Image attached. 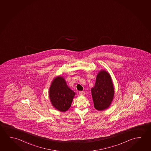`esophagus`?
I'll return each mask as SVG.
<instances>
[{
	"mask_svg": "<svg viewBox=\"0 0 151 151\" xmlns=\"http://www.w3.org/2000/svg\"><path fill=\"white\" fill-rule=\"evenodd\" d=\"M79 94L80 95H81V96H83V95H84L85 94V93L83 91H80L79 92Z\"/></svg>",
	"mask_w": 151,
	"mask_h": 151,
	"instance_id": "obj_1",
	"label": "esophagus"
}]
</instances>
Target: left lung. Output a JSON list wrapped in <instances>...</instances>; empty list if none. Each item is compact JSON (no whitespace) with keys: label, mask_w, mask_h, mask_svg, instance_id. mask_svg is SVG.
Segmentation results:
<instances>
[{"label":"left lung","mask_w":151,"mask_h":151,"mask_svg":"<svg viewBox=\"0 0 151 151\" xmlns=\"http://www.w3.org/2000/svg\"><path fill=\"white\" fill-rule=\"evenodd\" d=\"M94 107L98 111L108 109L114 95L111 77L108 72L101 70L97 74L96 83L91 89Z\"/></svg>","instance_id":"1"}]
</instances>
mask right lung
Wrapping results in <instances>:
<instances>
[{
  "mask_svg": "<svg viewBox=\"0 0 151 151\" xmlns=\"http://www.w3.org/2000/svg\"><path fill=\"white\" fill-rule=\"evenodd\" d=\"M75 95L63 77H56L52 82L49 96L52 105L57 110L63 112L67 111L71 106Z\"/></svg>",
  "mask_w": 151,
  "mask_h": 151,
  "instance_id": "1",
  "label": "right lung"
}]
</instances>
